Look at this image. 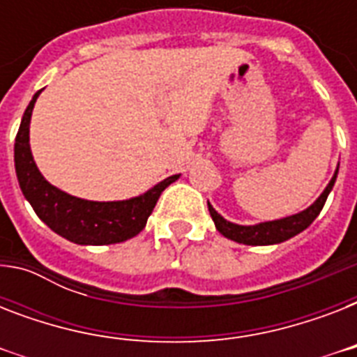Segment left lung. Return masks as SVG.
Returning a JSON list of instances; mask_svg holds the SVG:
<instances>
[{"label":"left lung","mask_w":357,"mask_h":357,"mask_svg":"<svg viewBox=\"0 0 357 357\" xmlns=\"http://www.w3.org/2000/svg\"><path fill=\"white\" fill-rule=\"evenodd\" d=\"M339 165L335 168V174L333 178L330 179V183L326 185V189L322 190V195L317 198L313 204H311L307 209L296 213V215H291V217L280 218V220H268V222H259L254 224V226H241V224L229 222L222 215H218L215 211V207L207 202V207H209V213H211L213 222H215V228L224 235V237L231 238L235 243L241 244H250V246H266V244H280L287 238L298 235L300 231H304L307 226H310L319 213L322 211V207L326 204L328 195L332 192L333 185H335V179H337Z\"/></svg>","instance_id":"left-lung-1"}]
</instances>
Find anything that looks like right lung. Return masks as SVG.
I'll return each instance as SVG.
<instances>
[{
  "instance_id": "add662e5",
  "label": "right lung",
  "mask_w": 357,
  "mask_h": 357,
  "mask_svg": "<svg viewBox=\"0 0 357 357\" xmlns=\"http://www.w3.org/2000/svg\"><path fill=\"white\" fill-rule=\"evenodd\" d=\"M38 91L25 109L18 135L14 140V168L20 189L42 222L61 237L75 244L123 243L144 229L159 196L179 174L162 179L144 195L119 202H92L57 189L40 174L29 146V123Z\"/></svg>"
}]
</instances>
